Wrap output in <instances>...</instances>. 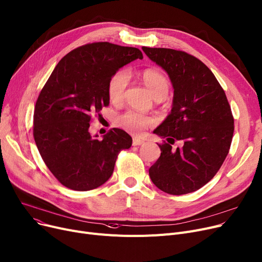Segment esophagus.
Here are the masks:
<instances>
[{"label":"esophagus","mask_w":262,"mask_h":262,"mask_svg":"<svg viewBox=\"0 0 262 262\" xmlns=\"http://www.w3.org/2000/svg\"><path fill=\"white\" fill-rule=\"evenodd\" d=\"M143 143H144V141L141 140V139H138V138H134L133 139V145H141Z\"/></svg>","instance_id":"esophagus-1"}]
</instances>
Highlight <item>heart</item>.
<instances>
[{
	"instance_id": "heart-1",
	"label": "heart",
	"mask_w": 262,
	"mask_h": 262,
	"mask_svg": "<svg viewBox=\"0 0 262 262\" xmlns=\"http://www.w3.org/2000/svg\"><path fill=\"white\" fill-rule=\"evenodd\" d=\"M140 79L153 98H166L170 90V81L167 76L155 69H146L140 74ZM129 76L126 71L116 72L108 82V96L114 104H121L125 98ZM117 125L133 135H140L146 128L154 126L155 119L136 112H126L118 117Z\"/></svg>"
}]
</instances>
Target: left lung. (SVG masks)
Wrapping results in <instances>:
<instances>
[{
    "instance_id": "1",
    "label": "left lung",
    "mask_w": 262,
    "mask_h": 262,
    "mask_svg": "<svg viewBox=\"0 0 262 262\" xmlns=\"http://www.w3.org/2000/svg\"><path fill=\"white\" fill-rule=\"evenodd\" d=\"M160 66L174 88L171 114L154 130L166 138L148 170L154 185L173 195L194 192L211 181L231 144L233 117L226 94L210 69L184 51L142 48ZM175 141L182 146L171 148Z\"/></svg>"
}]
</instances>
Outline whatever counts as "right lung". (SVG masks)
<instances>
[{
	"label": "right lung",
	"instance_id": "1",
	"mask_svg": "<svg viewBox=\"0 0 262 262\" xmlns=\"http://www.w3.org/2000/svg\"><path fill=\"white\" fill-rule=\"evenodd\" d=\"M137 58H143L137 48L87 43L61 58L41 90L34 110V139L47 167L64 187L88 191L102 186L112 176L119 153L132 146V137L123 129H110L99 140L89 127L92 115L109 105L110 78Z\"/></svg>",
	"mask_w": 262,
	"mask_h": 262
}]
</instances>
